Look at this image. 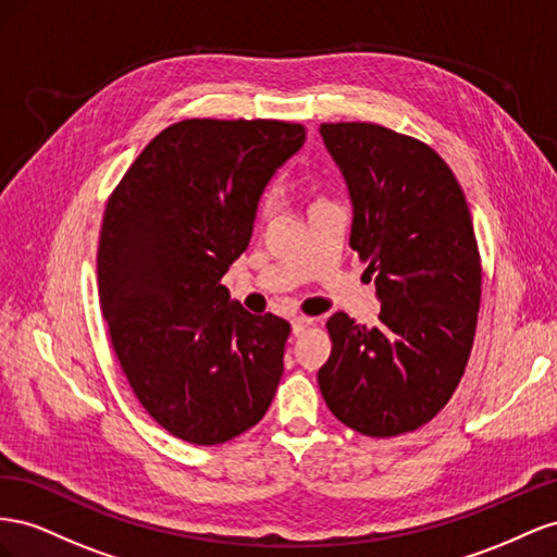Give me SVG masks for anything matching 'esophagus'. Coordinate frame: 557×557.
Masks as SVG:
<instances>
[{
	"mask_svg": "<svg viewBox=\"0 0 557 557\" xmlns=\"http://www.w3.org/2000/svg\"><path fill=\"white\" fill-rule=\"evenodd\" d=\"M314 324V320L312 317H304V314H298V317H294L292 320V329H294V336H298V333H304L306 329H310Z\"/></svg>",
	"mask_w": 557,
	"mask_h": 557,
	"instance_id": "1",
	"label": "esophagus"
}]
</instances>
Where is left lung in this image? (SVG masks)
I'll return each instance as SVG.
<instances>
[{
    "instance_id": "1",
    "label": "left lung",
    "mask_w": 557,
    "mask_h": 557,
    "mask_svg": "<svg viewBox=\"0 0 557 557\" xmlns=\"http://www.w3.org/2000/svg\"><path fill=\"white\" fill-rule=\"evenodd\" d=\"M352 202L349 247L369 263L377 324L326 322L317 373L329 410L359 434L399 436L432 420L465 375L481 308L469 205L424 141L375 123H322Z\"/></svg>"
}]
</instances>
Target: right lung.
Instances as JSON below:
<instances>
[{"label": "right lung", "instance_id": "obj_1", "mask_svg": "<svg viewBox=\"0 0 557 557\" xmlns=\"http://www.w3.org/2000/svg\"><path fill=\"white\" fill-rule=\"evenodd\" d=\"M304 141L300 123L180 121L107 202L98 289L111 345L149 416L196 446L240 436L275 396L292 326L247 312L221 277Z\"/></svg>", "mask_w": 557, "mask_h": 557}]
</instances>
